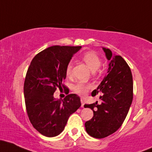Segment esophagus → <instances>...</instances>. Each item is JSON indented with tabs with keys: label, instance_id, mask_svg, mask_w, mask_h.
Here are the masks:
<instances>
[{
	"label": "esophagus",
	"instance_id": "1",
	"mask_svg": "<svg viewBox=\"0 0 152 152\" xmlns=\"http://www.w3.org/2000/svg\"><path fill=\"white\" fill-rule=\"evenodd\" d=\"M81 107H84V101L83 99H81Z\"/></svg>",
	"mask_w": 152,
	"mask_h": 152
}]
</instances>
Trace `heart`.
I'll return each instance as SVG.
<instances>
[{
  "label": "heart",
  "mask_w": 152,
  "mask_h": 152,
  "mask_svg": "<svg viewBox=\"0 0 152 152\" xmlns=\"http://www.w3.org/2000/svg\"><path fill=\"white\" fill-rule=\"evenodd\" d=\"M83 61L86 63L88 67L92 71H95L99 68L101 65V61L99 56L94 53V52H87L83 56ZM71 71H72V65L71 63L68 65L66 67V73L67 76H71ZM92 87V85L89 83L84 82V81H78L76 84L73 85V90L76 94L80 96H84L88 93L89 89Z\"/></svg>",
  "instance_id": "b5f03b06"
}]
</instances>
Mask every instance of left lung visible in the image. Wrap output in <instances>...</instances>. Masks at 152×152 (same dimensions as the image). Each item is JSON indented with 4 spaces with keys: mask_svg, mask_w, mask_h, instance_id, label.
I'll list each match as a JSON object with an SVG mask.
<instances>
[{
    "mask_svg": "<svg viewBox=\"0 0 152 152\" xmlns=\"http://www.w3.org/2000/svg\"><path fill=\"white\" fill-rule=\"evenodd\" d=\"M110 61L107 74L91 96L100 94L101 102L85 104L94 115L85 123L86 131L96 138H105L122 126L133 100V76L127 63L120 56L113 55L108 48H102Z\"/></svg>",
    "mask_w": 152,
    "mask_h": 152,
    "instance_id": "obj_1",
    "label": "left lung"
}]
</instances>
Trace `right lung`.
<instances>
[{"label": "right lung", "instance_id": "obj_1", "mask_svg": "<svg viewBox=\"0 0 152 152\" xmlns=\"http://www.w3.org/2000/svg\"><path fill=\"white\" fill-rule=\"evenodd\" d=\"M81 48L50 47L34 56L27 70L24 86L26 112L33 127L47 137L62 132L70 115L81 105L80 97L75 94L63 99L53 96L58 87L66 89L62 84L66 78V67Z\"/></svg>", "mask_w": 152, "mask_h": 152}]
</instances>
